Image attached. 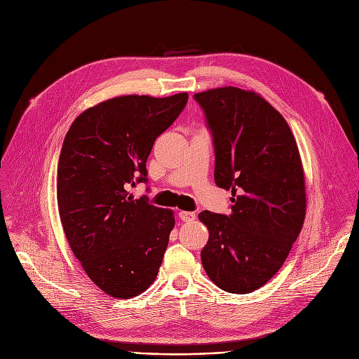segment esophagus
I'll list each match as a JSON object with an SVG mask.
<instances>
[{
    "label": "esophagus",
    "mask_w": 359,
    "mask_h": 359,
    "mask_svg": "<svg viewBox=\"0 0 359 359\" xmlns=\"http://www.w3.org/2000/svg\"><path fill=\"white\" fill-rule=\"evenodd\" d=\"M179 218H180L183 222L194 221V219L196 218V214H195V212H191V211H179Z\"/></svg>",
    "instance_id": "obj_1"
}]
</instances>
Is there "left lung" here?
<instances>
[{
	"instance_id": "obj_1",
	"label": "left lung",
	"mask_w": 359,
	"mask_h": 359,
	"mask_svg": "<svg viewBox=\"0 0 359 359\" xmlns=\"http://www.w3.org/2000/svg\"><path fill=\"white\" fill-rule=\"evenodd\" d=\"M195 100L212 130L215 183L233 195L230 215L199 214L210 231L202 265L218 288L249 294L284 265L303 229V163L290 125L260 94L229 86Z\"/></svg>"
}]
</instances>
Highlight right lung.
I'll return each instance as SVG.
<instances>
[{
	"instance_id": "right-lung-1",
	"label": "right lung",
	"mask_w": 359,
	"mask_h": 359,
	"mask_svg": "<svg viewBox=\"0 0 359 359\" xmlns=\"http://www.w3.org/2000/svg\"><path fill=\"white\" fill-rule=\"evenodd\" d=\"M187 99L186 91L107 99L86 109L65 135L56 183L62 229L88 278L110 297H137L157 278L175 212L134 199L126 186L147 182L154 141Z\"/></svg>"
}]
</instances>
